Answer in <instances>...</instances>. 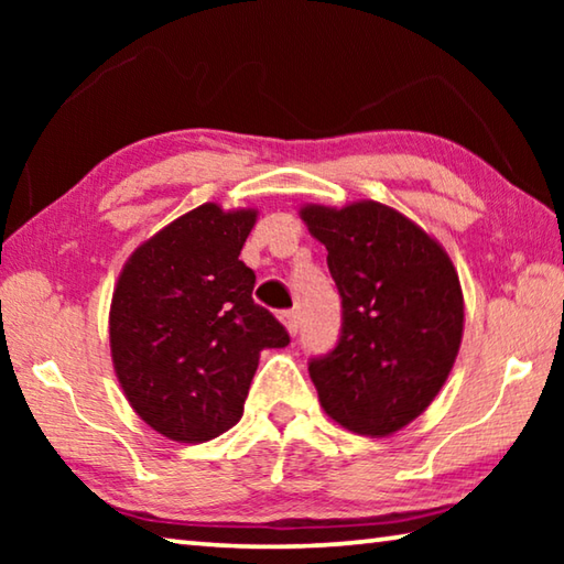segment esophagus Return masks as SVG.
Returning a JSON list of instances; mask_svg holds the SVG:
<instances>
[{
    "mask_svg": "<svg viewBox=\"0 0 564 564\" xmlns=\"http://www.w3.org/2000/svg\"><path fill=\"white\" fill-rule=\"evenodd\" d=\"M281 321H283V326H285V330L291 333V336H295V333H299V328H301L299 313H295V311H283L281 313Z\"/></svg>",
    "mask_w": 564,
    "mask_h": 564,
    "instance_id": "34e87169",
    "label": "esophagus"
}]
</instances>
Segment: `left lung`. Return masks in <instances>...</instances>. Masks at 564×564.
<instances>
[{"label": "left lung", "instance_id": "8db88e82", "mask_svg": "<svg viewBox=\"0 0 564 564\" xmlns=\"http://www.w3.org/2000/svg\"><path fill=\"white\" fill-rule=\"evenodd\" d=\"M340 295L336 348L308 360L321 405L358 435H390L433 403L463 338V291L437 241L383 204L305 206Z\"/></svg>", "mask_w": 564, "mask_h": 564}]
</instances>
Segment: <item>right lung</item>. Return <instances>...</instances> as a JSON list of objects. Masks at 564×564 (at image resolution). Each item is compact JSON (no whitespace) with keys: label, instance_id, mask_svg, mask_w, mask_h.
Masks as SVG:
<instances>
[{"label":"right lung","instance_id":"1","mask_svg":"<svg viewBox=\"0 0 564 564\" xmlns=\"http://www.w3.org/2000/svg\"><path fill=\"white\" fill-rule=\"evenodd\" d=\"M256 212L204 204L139 246L111 299L113 370L156 433L204 443L243 415L259 356L291 343L238 261Z\"/></svg>","mask_w":564,"mask_h":564}]
</instances>
